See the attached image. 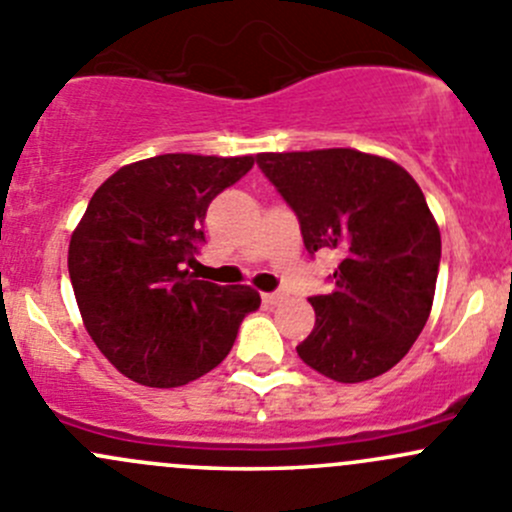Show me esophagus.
I'll return each instance as SVG.
<instances>
[{
    "mask_svg": "<svg viewBox=\"0 0 512 512\" xmlns=\"http://www.w3.org/2000/svg\"><path fill=\"white\" fill-rule=\"evenodd\" d=\"M280 299H282L280 292H265V294H262V302H265L267 307H275V304L280 302Z\"/></svg>",
    "mask_w": 512,
    "mask_h": 512,
    "instance_id": "34e87169",
    "label": "esophagus"
}]
</instances>
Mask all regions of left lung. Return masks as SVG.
<instances>
[{
  "instance_id": "8db88e82",
  "label": "left lung",
  "mask_w": 512,
  "mask_h": 512,
  "mask_svg": "<svg viewBox=\"0 0 512 512\" xmlns=\"http://www.w3.org/2000/svg\"><path fill=\"white\" fill-rule=\"evenodd\" d=\"M294 210L309 255L339 250L332 292L309 297L314 329L299 359L342 384L399 364L431 314L441 232L421 188L394 160L354 148L260 153Z\"/></svg>"
}]
</instances>
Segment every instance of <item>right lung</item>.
<instances>
[{
  "instance_id": "add662e5",
  "label": "right lung",
  "mask_w": 512,
  "mask_h": 512,
  "mask_svg": "<svg viewBox=\"0 0 512 512\" xmlns=\"http://www.w3.org/2000/svg\"><path fill=\"white\" fill-rule=\"evenodd\" d=\"M252 165V156L165 153L123 165L89 200L69 277L86 332L128 379L173 389L208 374L260 307L252 287L185 270L205 242L208 205Z\"/></svg>"
}]
</instances>
